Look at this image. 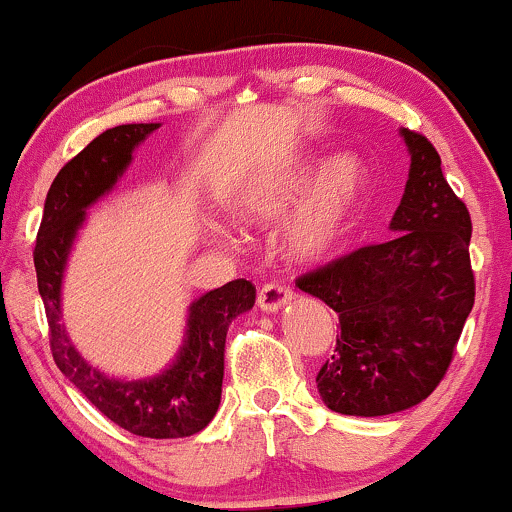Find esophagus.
Here are the masks:
<instances>
[{
	"mask_svg": "<svg viewBox=\"0 0 512 512\" xmlns=\"http://www.w3.org/2000/svg\"><path fill=\"white\" fill-rule=\"evenodd\" d=\"M292 299H294L292 289L280 285V282H270V285H266L261 289V292H258L256 304H258V308H261V311L277 313L280 308H285Z\"/></svg>",
	"mask_w": 512,
	"mask_h": 512,
	"instance_id": "1",
	"label": "esophagus"
}]
</instances>
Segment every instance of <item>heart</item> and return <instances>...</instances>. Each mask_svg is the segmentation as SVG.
<instances>
[{"label": "heart", "mask_w": 512, "mask_h": 512, "mask_svg": "<svg viewBox=\"0 0 512 512\" xmlns=\"http://www.w3.org/2000/svg\"><path fill=\"white\" fill-rule=\"evenodd\" d=\"M368 168L353 154L332 156L320 166L315 156H296L249 178L232 199V211L246 223L280 220L303 194L285 227L287 256L296 263L330 261L344 249L368 197Z\"/></svg>", "instance_id": "1"}]
</instances>
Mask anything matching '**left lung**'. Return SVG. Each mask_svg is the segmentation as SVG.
I'll return each instance as SVG.
<instances>
[{
    "label": "left lung",
    "mask_w": 512,
    "mask_h": 512,
    "mask_svg": "<svg viewBox=\"0 0 512 512\" xmlns=\"http://www.w3.org/2000/svg\"><path fill=\"white\" fill-rule=\"evenodd\" d=\"M410 168L387 242L299 277L339 315L334 356L315 384L334 413L377 418L418 406L449 370L475 304L470 213L427 137L401 128Z\"/></svg>",
    "instance_id": "1"
}]
</instances>
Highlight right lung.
<instances>
[{
    "label": "right lung",
    "instance_id": "right-lung-1",
    "mask_svg": "<svg viewBox=\"0 0 512 512\" xmlns=\"http://www.w3.org/2000/svg\"><path fill=\"white\" fill-rule=\"evenodd\" d=\"M159 128L161 123H130L106 130L59 170L44 201L33 256L52 356L63 375L94 408L130 434L180 439L204 430L220 406L227 327L256 301V287L249 280H232L194 299L173 363L142 380H123L94 368L80 356L61 323L63 275L87 208L116 187L132 163V151Z\"/></svg>",
    "mask_w": 512,
    "mask_h": 512
}]
</instances>
